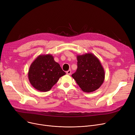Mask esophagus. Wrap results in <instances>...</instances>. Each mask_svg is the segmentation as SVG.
Returning a JSON list of instances; mask_svg holds the SVG:
<instances>
[{
  "label": "esophagus",
  "mask_w": 135,
  "mask_h": 135,
  "mask_svg": "<svg viewBox=\"0 0 135 135\" xmlns=\"http://www.w3.org/2000/svg\"><path fill=\"white\" fill-rule=\"evenodd\" d=\"M66 73H67L68 75H70V74H71V70H68V71H67Z\"/></svg>",
  "instance_id": "obj_1"
}]
</instances>
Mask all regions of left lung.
Segmentation results:
<instances>
[{
	"label": "left lung",
	"instance_id": "obj_1",
	"mask_svg": "<svg viewBox=\"0 0 135 135\" xmlns=\"http://www.w3.org/2000/svg\"><path fill=\"white\" fill-rule=\"evenodd\" d=\"M76 71L72 75L81 89L85 93H91L103 84L104 70L101 63L93 54L77 55Z\"/></svg>",
	"mask_w": 135,
	"mask_h": 135
}]
</instances>
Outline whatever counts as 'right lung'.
<instances>
[{
  "label": "right lung",
  "instance_id": "add662e5",
  "mask_svg": "<svg viewBox=\"0 0 135 135\" xmlns=\"http://www.w3.org/2000/svg\"><path fill=\"white\" fill-rule=\"evenodd\" d=\"M52 55H40L31 65L28 76L32 86L36 90L46 92L50 90L60 78L65 75Z\"/></svg>",
  "mask_w": 135,
  "mask_h": 135
}]
</instances>
